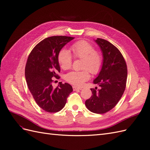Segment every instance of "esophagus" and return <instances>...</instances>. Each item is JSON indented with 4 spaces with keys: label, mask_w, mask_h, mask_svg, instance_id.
<instances>
[{
    "label": "esophagus",
    "mask_w": 150,
    "mask_h": 150,
    "mask_svg": "<svg viewBox=\"0 0 150 150\" xmlns=\"http://www.w3.org/2000/svg\"><path fill=\"white\" fill-rule=\"evenodd\" d=\"M72 88H73L74 91H80V90L82 89L81 88L77 87V86H73V87H72Z\"/></svg>",
    "instance_id": "1"
}]
</instances>
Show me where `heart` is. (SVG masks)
Returning <instances> with one entry per match:
<instances>
[{
	"label": "heart",
	"instance_id": "1",
	"mask_svg": "<svg viewBox=\"0 0 150 150\" xmlns=\"http://www.w3.org/2000/svg\"><path fill=\"white\" fill-rule=\"evenodd\" d=\"M71 49L75 58L82 59V68L84 69L69 72L66 76V79L72 84L81 86L89 79V70L93 74L100 72L103 64V56L100 51L94 49L92 44L85 40H81L74 43ZM57 60L62 69L67 70L71 67L72 56L66 49L62 48L59 51Z\"/></svg>",
	"mask_w": 150,
	"mask_h": 150
}]
</instances>
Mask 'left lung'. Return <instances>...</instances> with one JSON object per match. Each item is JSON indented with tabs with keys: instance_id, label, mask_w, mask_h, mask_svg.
I'll use <instances>...</instances> for the list:
<instances>
[{
	"instance_id": "8db88e82",
	"label": "left lung",
	"mask_w": 150,
	"mask_h": 150,
	"mask_svg": "<svg viewBox=\"0 0 150 150\" xmlns=\"http://www.w3.org/2000/svg\"><path fill=\"white\" fill-rule=\"evenodd\" d=\"M95 42L100 47L103 64L93 81L101 89L91 88L93 95L85 102L88 110L97 114L110 111L119 102L126 88L127 66L119 49L108 40L98 38Z\"/></svg>"
}]
</instances>
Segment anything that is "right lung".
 <instances>
[{
    "label": "right lung",
    "instance_id": "1",
    "mask_svg": "<svg viewBox=\"0 0 150 150\" xmlns=\"http://www.w3.org/2000/svg\"><path fill=\"white\" fill-rule=\"evenodd\" d=\"M74 38L57 35L44 39L32 50L28 58L25 68L27 84L38 105L47 112L61 111L72 91L69 84L61 83L54 88L52 83L53 78L59 79L58 52Z\"/></svg>",
    "mask_w": 150,
    "mask_h": 150
}]
</instances>
